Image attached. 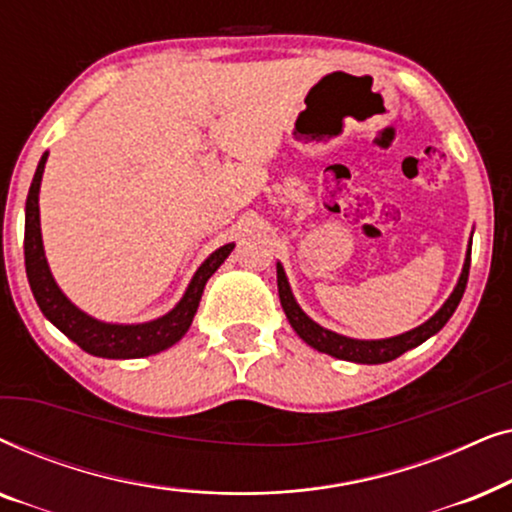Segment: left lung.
Instances as JSON below:
<instances>
[{"instance_id":"left-lung-1","label":"left lung","mask_w":512,"mask_h":512,"mask_svg":"<svg viewBox=\"0 0 512 512\" xmlns=\"http://www.w3.org/2000/svg\"><path fill=\"white\" fill-rule=\"evenodd\" d=\"M468 268H471V249H468L466 263H464V272H461L457 289L452 291V296L447 298V303L440 307V310L433 314V317L426 321V324L412 328V331L396 335V338L389 340H352L345 338V335H338L333 331H326L319 324L307 317V314L300 310L296 300H293V293L289 289V282H286V275L282 270V265H277V289H279V300H282V307L286 312V319L293 326L300 338H303L307 345L319 349V352L331 354L335 359L342 361H356V363H387L394 361L408 349L422 345L424 340H429L433 333H438L443 328L450 317L457 310L461 296L466 291V282H468Z\"/></svg>"}]
</instances>
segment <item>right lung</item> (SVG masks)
I'll return each mask as SVG.
<instances>
[{"label":"right lung","mask_w":512,"mask_h":512,"mask_svg":"<svg viewBox=\"0 0 512 512\" xmlns=\"http://www.w3.org/2000/svg\"><path fill=\"white\" fill-rule=\"evenodd\" d=\"M44 165L46 153L41 156L37 172H34L25 205V270L34 298H37V305L44 312V317L53 326H58L69 340H74L83 352L102 356V359H139V356L163 352V349L172 347L174 342H179L188 331V326H191L195 312H198L202 289H205L207 279L219 270V265L226 261L235 244H226V247L216 249L200 265V270L195 272L193 282L184 293V298H181V303L170 314H165V317L156 321H149V324L137 326L102 324V321L88 317L79 307L69 303L62 296L58 284L53 282L51 270H48L39 228V184L41 174H44Z\"/></svg>","instance_id":"right-lung-1"}]
</instances>
